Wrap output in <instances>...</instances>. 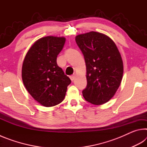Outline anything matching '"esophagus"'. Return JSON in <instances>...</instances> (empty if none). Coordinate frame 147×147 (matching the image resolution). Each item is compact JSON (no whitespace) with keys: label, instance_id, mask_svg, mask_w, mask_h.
I'll return each instance as SVG.
<instances>
[{"label":"esophagus","instance_id":"34e87169","mask_svg":"<svg viewBox=\"0 0 147 147\" xmlns=\"http://www.w3.org/2000/svg\"><path fill=\"white\" fill-rule=\"evenodd\" d=\"M70 78L72 81H73L76 78V74H73V75L70 76Z\"/></svg>","mask_w":147,"mask_h":147}]
</instances>
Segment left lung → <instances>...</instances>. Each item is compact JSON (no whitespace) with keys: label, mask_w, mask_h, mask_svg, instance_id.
<instances>
[{"label":"left lung","mask_w":147,"mask_h":147,"mask_svg":"<svg viewBox=\"0 0 147 147\" xmlns=\"http://www.w3.org/2000/svg\"><path fill=\"white\" fill-rule=\"evenodd\" d=\"M75 40L86 65L88 84L83 96L94 105L106 103L115 94L123 78V63L117 47L108 36L93 31L78 35Z\"/></svg>","instance_id":"obj_1"}]
</instances>
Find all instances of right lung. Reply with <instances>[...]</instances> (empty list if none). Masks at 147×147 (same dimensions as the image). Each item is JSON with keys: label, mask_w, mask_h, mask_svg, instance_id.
<instances>
[{"label": "right lung", "mask_w": 147, "mask_h": 147, "mask_svg": "<svg viewBox=\"0 0 147 147\" xmlns=\"http://www.w3.org/2000/svg\"><path fill=\"white\" fill-rule=\"evenodd\" d=\"M65 42L63 37H44L32 45L24 59V85L32 97L43 106L61 103L71 82L56 62Z\"/></svg>", "instance_id": "1"}]
</instances>
